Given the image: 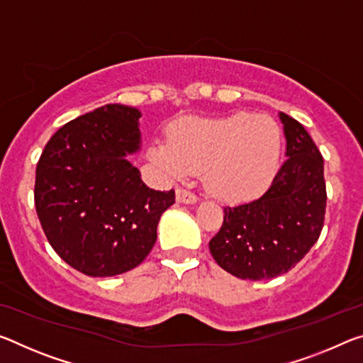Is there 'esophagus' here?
Instances as JSON below:
<instances>
[{"mask_svg": "<svg viewBox=\"0 0 363 363\" xmlns=\"http://www.w3.org/2000/svg\"><path fill=\"white\" fill-rule=\"evenodd\" d=\"M176 200H177V203H186V205L197 203V197H195L192 192L186 191V189H177V191H176Z\"/></svg>", "mask_w": 363, "mask_h": 363, "instance_id": "esophagus-1", "label": "esophagus"}]
</instances>
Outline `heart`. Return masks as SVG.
I'll list each match as a JSON object with an SVG mask.
<instances>
[{"instance_id": "obj_1", "label": "heart", "mask_w": 363, "mask_h": 363, "mask_svg": "<svg viewBox=\"0 0 363 363\" xmlns=\"http://www.w3.org/2000/svg\"><path fill=\"white\" fill-rule=\"evenodd\" d=\"M279 153L274 121L250 113L182 119L171 142L157 140L150 147L152 160L172 176L203 169L206 191L228 203L258 197L273 179Z\"/></svg>"}]
</instances>
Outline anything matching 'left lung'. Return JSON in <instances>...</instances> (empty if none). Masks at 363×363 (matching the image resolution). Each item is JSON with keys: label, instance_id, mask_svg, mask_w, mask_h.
<instances>
[{"label": "left lung", "instance_id": "obj_1", "mask_svg": "<svg viewBox=\"0 0 363 363\" xmlns=\"http://www.w3.org/2000/svg\"><path fill=\"white\" fill-rule=\"evenodd\" d=\"M279 119L287 160L260 199L224 208L223 226L208 244L215 262L240 279L287 273L323 229V158L301 123L284 113Z\"/></svg>", "mask_w": 363, "mask_h": 363}]
</instances>
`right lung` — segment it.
<instances>
[{
    "label": "right lung",
    "instance_id": "right-lung-1",
    "mask_svg": "<svg viewBox=\"0 0 363 363\" xmlns=\"http://www.w3.org/2000/svg\"><path fill=\"white\" fill-rule=\"evenodd\" d=\"M142 113L109 103L51 137L37 164L35 208L50 245L77 272L106 278L139 267L174 191L147 187L128 160Z\"/></svg>",
    "mask_w": 363,
    "mask_h": 363
}]
</instances>
